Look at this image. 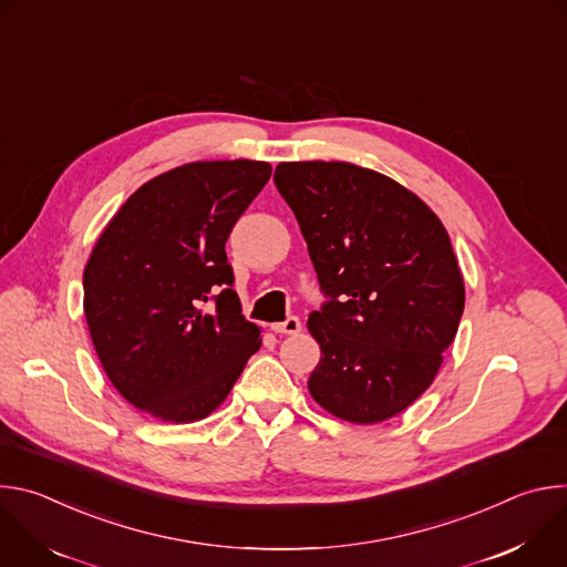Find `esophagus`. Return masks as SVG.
<instances>
[{"label": "esophagus", "mask_w": 567, "mask_h": 567, "mask_svg": "<svg viewBox=\"0 0 567 567\" xmlns=\"http://www.w3.org/2000/svg\"><path fill=\"white\" fill-rule=\"evenodd\" d=\"M300 328H302V322H300V318H296V316H289L287 320L274 322V326H271V330H274L276 334H298Z\"/></svg>", "instance_id": "34e87169"}]
</instances>
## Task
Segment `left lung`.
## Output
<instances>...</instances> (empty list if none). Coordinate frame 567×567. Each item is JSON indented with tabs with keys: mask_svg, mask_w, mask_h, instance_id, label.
<instances>
[{
	"mask_svg": "<svg viewBox=\"0 0 567 567\" xmlns=\"http://www.w3.org/2000/svg\"><path fill=\"white\" fill-rule=\"evenodd\" d=\"M274 182L332 298L307 320L320 346L309 394L339 420L385 422L455 339L464 280L449 233L413 190L348 161H285Z\"/></svg>",
	"mask_w": 567,
	"mask_h": 567,
	"instance_id": "left-lung-1",
	"label": "left lung"
}]
</instances>
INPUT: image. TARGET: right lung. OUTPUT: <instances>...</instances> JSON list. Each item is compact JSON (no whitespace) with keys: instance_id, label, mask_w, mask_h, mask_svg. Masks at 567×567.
I'll return each mask as SVG.
<instances>
[{"instance_id":"1","label":"right lung","mask_w":567,"mask_h":567,"mask_svg":"<svg viewBox=\"0 0 567 567\" xmlns=\"http://www.w3.org/2000/svg\"><path fill=\"white\" fill-rule=\"evenodd\" d=\"M269 177L267 161H193L134 190L96 239L83 274L90 337L112 385L150 417H208L262 346L224 245Z\"/></svg>"}]
</instances>
